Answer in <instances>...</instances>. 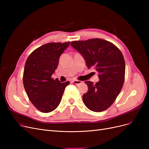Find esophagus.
Returning a JSON list of instances; mask_svg holds the SVG:
<instances>
[{"mask_svg":"<svg viewBox=\"0 0 149 149\" xmlns=\"http://www.w3.org/2000/svg\"><path fill=\"white\" fill-rule=\"evenodd\" d=\"M73 83H74V84H81V83L82 82L81 81H79V80H73Z\"/></svg>","mask_w":149,"mask_h":149,"instance_id":"esophagus-1","label":"esophagus"}]
</instances>
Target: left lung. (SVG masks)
Wrapping results in <instances>:
<instances>
[{
  "label": "left lung",
  "mask_w": 149,
  "mask_h": 149,
  "mask_svg": "<svg viewBox=\"0 0 149 149\" xmlns=\"http://www.w3.org/2000/svg\"><path fill=\"white\" fill-rule=\"evenodd\" d=\"M71 45L83 56L88 68L98 71L96 84L85 81L88 91L83 94V102L89 110L102 112L116 100L125 79V61L123 53L113 43L101 38L73 41Z\"/></svg>",
  "instance_id": "left-lung-1"
}]
</instances>
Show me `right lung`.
Masks as SVG:
<instances>
[{
    "instance_id": "1",
    "label": "right lung",
    "mask_w": 149,
    "mask_h": 149,
    "mask_svg": "<svg viewBox=\"0 0 149 149\" xmlns=\"http://www.w3.org/2000/svg\"><path fill=\"white\" fill-rule=\"evenodd\" d=\"M70 42L45 44L31 53L24 67L23 83L31 102L42 112L48 113L60 104L65 88L70 83H60L52 76L59 58Z\"/></svg>"
}]
</instances>
